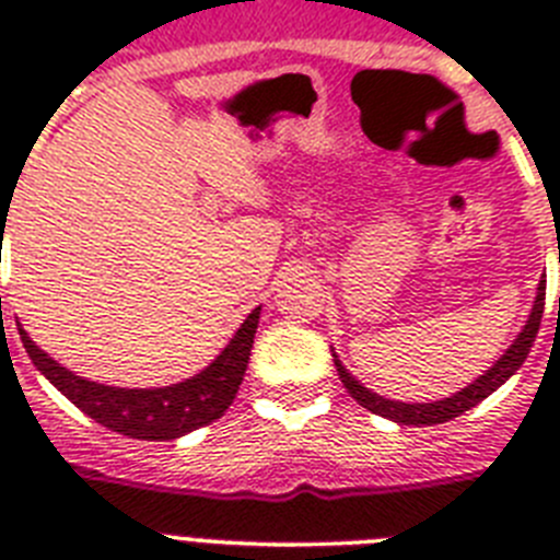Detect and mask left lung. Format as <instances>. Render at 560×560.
Listing matches in <instances>:
<instances>
[{"instance_id": "8db88e82", "label": "left lung", "mask_w": 560, "mask_h": 560, "mask_svg": "<svg viewBox=\"0 0 560 560\" xmlns=\"http://www.w3.org/2000/svg\"><path fill=\"white\" fill-rule=\"evenodd\" d=\"M544 291H547V280L538 283V294H536V305H533V314L524 325V330L518 334V339L513 341L511 348L504 350L502 359L493 364L491 370L485 375H479L474 384L463 389V393L452 395V398L434 400V404H400V400H389L381 398V395L370 393L368 387H361L359 381L348 373V370L341 368V361H336V370H339V378L345 384V389L350 393V398L359 400L361 407L370 409V412L381 415V418H389L395 423H404V427H434V423H446V420L459 418L463 412H468L471 407H477L479 400H485L493 389H499L504 381L511 378L518 368L524 364L527 353H530L533 341H536L538 325H541V314H544Z\"/></svg>"}]
</instances>
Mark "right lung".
I'll return each mask as SVG.
<instances>
[{
	"instance_id": "add662e5",
	"label": "right lung",
	"mask_w": 560,
	"mask_h": 560,
	"mask_svg": "<svg viewBox=\"0 0 560 560\" xmlns=\"http://www.w3.org/2000/svg\"><path fill=\"white\" fill-rule=\"evenodd\" d=\"M257 319H260V308L246 316L244 325L237 328V334L210 368L182 384L160 389L103 387L56 364L33 345V339L22 328H19V336L33 364L47 375L49 384H56L81 412L97 420L101 427L137 440H176L192 429L219 420L230 409L249 364Z\"/></svg>"
}]
</instances>
